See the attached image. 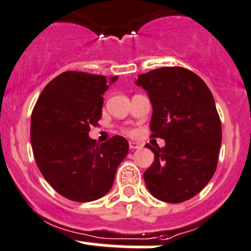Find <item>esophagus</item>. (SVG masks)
<instances>
[{
  "label": "esophagus",
  "instance_id": "34e87169",
  "mask_svg": "<svg viewBox=\"0 0 251 251\" xmlns=\"http://www.w3.org/2000/svg\"><path fill=\"white\" fill-rule=\"evenodd\" d=\"M143 148V145L139 143H136V141H129V149L130 150H135V149H140Z\"/></svg>",
  "mask_w": 251,
  "mask_h": 251
}]
</instances>
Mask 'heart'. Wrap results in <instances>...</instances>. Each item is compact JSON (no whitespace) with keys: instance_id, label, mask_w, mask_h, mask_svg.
I'll list each match as a JSON object with an SVG mask.
<instances>
[{"instance_id":"obj_1","label":"heart","mask_w":251,"mask_h":251,"mask_svg":"<svg viewBox=\"0 0 251 251\" xmlns=\"http://www.w3.org/2000/svg\"><path fill=\"white\" fill-rule=\"evenodd\" d=\"M123 133H126V134H128V135H131V134L134 133L133 130H131V129H123Z\"/></svg>"}]
</instances>
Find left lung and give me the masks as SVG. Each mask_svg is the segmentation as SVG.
<instances>
[{"instance_id":"1","label":"left lung","mask_w":251,"mask_h":251,"mask_svg":"<svg viewBox=\"0 0 251 251\" xmlns=\"http://www.w3.org/2000/svg\"><path fill=\"white\" fill-rule=\"evenodd\" d=\"M136 84L152 105L151 138L165 139L152 148V165L144 173L149 192L177 204L200 193L217 168L222 126L205 81L183 67H163L140 74Z\"/></svg>"}]
</instances>
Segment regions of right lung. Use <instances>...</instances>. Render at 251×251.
Returning a JSON list of instances; mask_svg holds the SVG:
<instances>
[{
	"label": "right lung",
	"instance_id": "right-lung-1",
	"mask_svg": "<svg viewBox=\"0 0 251 251\" xmlns=\"http://www.w3.org/2000/svg\"><path fill=\"white\" fill-rule=\"evenodd\" d=\"M107 89L103 75L64 72L45 86L31 113L36 165L49 184L72 201H93L107 194L128 153L123 136L99 145L88 135L90 126H99Z\"/></svg>",
	"mask_w": 251,
	"mask_h": 251
}]
</instances>
